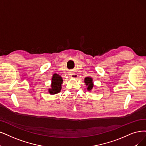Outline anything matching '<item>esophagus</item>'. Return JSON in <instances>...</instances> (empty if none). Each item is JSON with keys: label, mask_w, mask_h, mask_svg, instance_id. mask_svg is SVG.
Returning a JSON list of instances; mask_svg holds the SVG:
<instances>
[{"label": "esophagus", "mask_w": 146, "mask_h": 146, "mask_svg": "<svg viewBox=\"0 0 146 146\" xmlns=\"http://www.w3.org/2000/svg\"><path fill=\"white\" fill-rule=\"evenodd\" d=\"M70 76H71V78H76L78 77V75L76 73H70Z\"/></svg>", "instance_id": "esophagus-1"}]
</instances>
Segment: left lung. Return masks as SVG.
<instances>
[{
  "label": "left lung",
  "instance_id": "1",
  "mask_svg": "<svg viewBox=\"0 0 146 146\" xmlns=\"http://www.w3.org/2000/svg\"><path fill=\"white\" fill-rule=\"evenodd\" d=\"M84 82L86 84V85L88 86L87 89L88 91H90L92 90L93 87V79L92 78H91L90 77H87L85 78Z\"/></svg>",
  "mask_w": 146,
  "mask_h": 146
}]
</instances>
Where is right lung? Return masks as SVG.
<instances>
[{"instance_id":"right-lung-1","label":"right lung","mask_w":146,"mask_h":146,"mask_svg":"<svg viewBox=\"0 0 146 146\" xmlns=\"http://www.w3.org/2000/svg\"><path fill=\"white\" fill-rule=\"evenodd\" d=\"M62 81V79L60 76H59L57 74H54L52 79V88L48 90L49 93L51 94H55L60 92Z\"/></svg>"}]
</instances>
